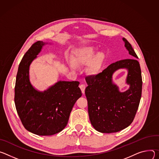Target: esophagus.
Returning a JSON list of instances; mask_svg holds the SVG:
<instances>
[{
	"instance_id": "1",
	"label": "esophagus",
	"mask_w": 159,
	"mask_h": 159,
	"mask_svg": "<svg viewBox=\"0 0 159 159\" xmlns=\"http://www.w3.org/2000/svg\"><path fill=\"white\" fill-rule=\"evenodd\" d=\"M80 89L81 90L82 93L84 94V90H85V88H86L85 85L84 84H81L80 85Z\"/></svg>"
}]
</instances>
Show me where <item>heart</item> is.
<instances>
[{"mask_svg":"<svg viewBox=\"0 0 159 159\" xmlns=\"http://www.w3.org/2000/svg\"><path fill=\"white\" fill-rule=\"evenodd\" d=\"M95 49L93 47H86L80 50L73 58V61L70 62V67L75 70L76 65L89 64L88 70L90 74H96L100 69L104 56L101 52H98L94 56Z\"/></svg>","mask_w":159,"mask_h":159,"instance_id":"1","label":"heart"}]
</instances>
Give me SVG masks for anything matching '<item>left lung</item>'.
Here are the masks:
<instances>
[{
    "label": "left lung",
    "mask_w": 159,
    "mask_h": 159,
    "mask_svg": "<svg viewBox=\"0 0 159 159\" xmlns=\"http://www.w3.org/2000/svg\"><path fill=\"white\" fill-rule=\"evenodd\" d=\"M122 40L134 59L117 61L102 72L85 78L88 84L85 95L90 120L93 128L100 133H116L129 126L133 121L142 97V71L136 59L138 57L129 42L125 38ZM120 68L129 70L127 82L130 87L125 93H120L111 81L113 73Z\"/></svg>",
    "instance_id": "obj_1"
}]
</instances>
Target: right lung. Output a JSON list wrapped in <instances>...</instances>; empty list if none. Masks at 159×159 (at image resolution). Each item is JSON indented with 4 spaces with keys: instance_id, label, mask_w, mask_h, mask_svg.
Returning <instances> with one entry per match:
<instances>
[{
    "instance_id": "obj_1",
    "label": "right lung",
    "mask_w": 159,
    "mask_h": 159,
    "mask_svg": "<svg viewBox=\"0 0 159 159\" xmlns=\"http://www.w3.org/2000/svg\"><path fill=\"white\" fill-rule=\"evenodd\" d=\"M45 43L38 41L25 53L18 67L14 88L16 109L28 131L49 136L61 131L82 93L78 81H59L43 92L35 90L29 80V68Z\"/></svg>"
}]
</instances>
